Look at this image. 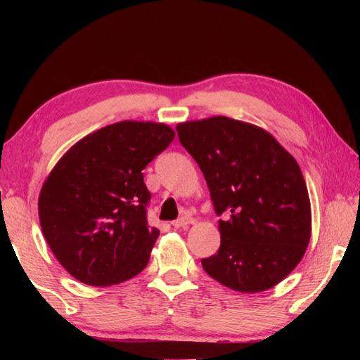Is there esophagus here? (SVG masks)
<instances>
[{"instance_id":"esophagus-1","label":"esophagus","mask_w":360,"mask_h":360,"mask_svg":"<svg viewBox=\"0 0 360 360\" xmlns=\"http://www.w3.org/2000/svg\"><path fill=\"white\" fill-rule=\"evenodd\" d=\"M192 223H193V219H192V218H188V217H182V218H179V219L173 221L172 226H173L174 229H181V227H186L187 224H192Z\"/></svg>"}]
</instances>
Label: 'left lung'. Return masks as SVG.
Returning <instances> with one entry per match:
<instances>
[{"label":"left lung","instance_id":"1","mask_svg":"<svg viewBox=\"0 0 360 360\" xmlns=\"http://www.w3.org/2000/svg\"><path fill=\"white\" fill-rule=\"evenodd\" d=\"M207 182L221 246L202 258L212 278L240 292L277 285L300 263L311 236L307 182L297 160L255 125L224 116L176 127Z\"/></svg>","mask_w":360,"mask_h":360}]
</instances>
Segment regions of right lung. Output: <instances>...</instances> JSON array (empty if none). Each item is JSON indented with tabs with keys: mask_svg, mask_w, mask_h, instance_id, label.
<instances>
[{
	"mask_svg": "<svg viewBox=\"0 0 360 360\" xmlns=\"http://www.w3.org/2000/svg\"><path fill=\"white\" fill-rule=\"evenodd\" d=\"M174 139L153 122H117L83 137L58 160L38 198L46 241L74 278L110 286L148 264L159 231L142 170Z\"/></svg>",
	"mask_w": 360,
	"mask_h": 360,
	"instance_id": "1",
	"label": "right lung"
}]
</instances>
